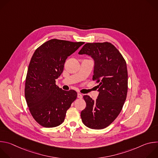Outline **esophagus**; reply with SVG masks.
Wrapping results in <instances>:
<instances>
[{"label": "esophagus", "instance_id": "obj_1", "mask_svg": "<svg viewBox=\"0 0 158 158\" xmlns=\"http://www.w3.org/2000/svg\"><path fill=\"white\" fill-rule=\"evenodd\" d=\"M77 98L79 99H81L82 98V95L81 93H78L77 94Z\"/></svg>", "mask_w": 158, "mask_h": 158}]
</instances>
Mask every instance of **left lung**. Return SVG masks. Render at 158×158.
Segmentation results:
<instances>
[{"label":"left lung","instance_id":"1","mask_svg":"<svg viewBox=\"0 0 158 158\" xmlns=\"http://www.w3.org/2000/svg\"><path fill=\"white\" fill-rule=\"evenodd\" d=\"M79 54L94 60L93 80L99 96L96 101L84 95L85 108L81 112L82 123L93 129L106 128L121 112L127 97L128 76L126 62L118 49L110 42L86 43Z\"/></svg>","mask_w":158,"mask_h":158}]
</instances>
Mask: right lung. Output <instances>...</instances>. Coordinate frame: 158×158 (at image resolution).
I'll use <instances>...</instances> for the list:
<instances>
[{
	"mask_svg": "<svg viewBox=\"0 0 158 158\" xmlns=\"http://www.w3.org/2000/svg\"><path fill=\"white\" fill-rule=\"evenodd\" d=\"M84 42L56 39L44 42L34 52L27 70L25 98L33 118L45 127L61 124L77 96L74 90L64 91L56 84L67 57Z\"/></svg>",
	"mask_w": 158,
	"mask_h": 158,
	"instance_id": "right-lung-1",
	"label": "right lung"
}]
</instances>
